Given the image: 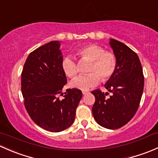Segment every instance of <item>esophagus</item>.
Instances as JSON below:
<instances>
[{"label":"esophagus","mask_w":158,"mask_h":158,"mask_svg":"<svg viewBox=\"0 0 158 158\" xmlns=\"http://www.w3.org/2000/svg\"><path fill=\"white\" fill-rule=\"evenodd\" d=\"M89 93V92L88 91H82V95H86V94H88Z\"/></svg>","instance_id":"1"}]
</instances>
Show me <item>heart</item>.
I'll return each instance as SVG.
<instances>
[{"mask_svg":"<svg viewBox=\"0 0 158 158\" xmlns=\"http://www.w3.org/2000/svg\"><path fill=\"white\" fill-rule=\"evenodd\" d=\"M76 53L83 60L91 61L88 75L79 76L71 81L73 88L87 90L97 85L100 81L106 80L112 76L116 68V59L113 53L106 52L102 47L97 44H89L77 49ZM62 69L65 74L73 78L77 74L78 67L73 57L68 56L62 61Z\"/></svg>","mask_w":158,"mask_h":158,"instance_id":"heart-1","label":"heart"}]
</instances>
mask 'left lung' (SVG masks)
Returning <instances> with one entry per match:
<instances>
[{
  "mask_svg": "<svg viewBox=\"0 0 158 158\" xmlns=\"http://www.w3.org/2000/svg\"><path fill=\"white\" fill-rule=\"evenodd\" d=\"M109 44L116 59V68L105 84L112 93L92 91L95 102L92 114L97 123L108 129L124 126L133 118L139 107L144 90V75L138 56L123 43L110 39Z\"/></svg>",
  "mask_w": 158,
  "mask_h": 158,
  "instance_id": "left-lung-1",
  "label": "left lung"
}]
</instances>
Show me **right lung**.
<instances>
[{
  "instance_id": "add662e5",
  "label": "right lung",
  "mask_w": 158,
  "mask_h": 158,
  "mask_svg": "<svg viewBox=\"0 0 158 158\" xmlns=\"http://www.w3.org/2000/svg\"><path fill=\"white\" fill-rule=\"evenodd\" d=\"M63 60L60 42L50 41L30 52L21 74L22 95L30 117L38 126L52 132L73 125L82 96L79 89H69L63 99L57 97L67 82Z\"/></svg>"
}]
</instances>
